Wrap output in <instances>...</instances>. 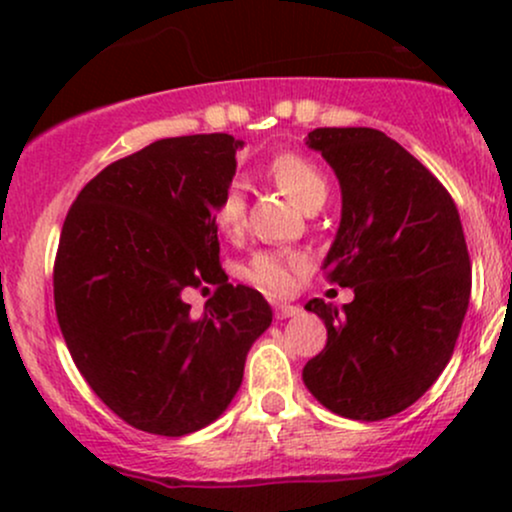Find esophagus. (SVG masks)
<instances>
[{"label": "esophagus", "instance_id": "34e87169", "mask_svg": "<svg viewBox=\"0 0 512 512\" xmlns=\"http://www.w3.org/2000/svg\"><path fill=\"white\" fill-rule=\"evenodd\" d=\"M274 313H276V320H286V317H296L298 313H301V308H298V305H291V303H276Z\"/></svg>", "mask_w": 512, "mask_h": 512}]
</instances>
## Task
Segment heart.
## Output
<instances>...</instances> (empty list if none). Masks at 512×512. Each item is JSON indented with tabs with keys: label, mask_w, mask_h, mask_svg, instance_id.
<instances>
[{
	"label": "heart",
	"mask_w": 512,
	"mask_h": 512,
	"mask_svg": "<svg viewBox=\"0 0 512 512\" xmlns=\"http://www.w3.org/2000/svg\"><path fill=\"white\" fill-rule=\"evenodd\" d=\"M267 175L274 180V185L281 192H286L298 207L313 211L322 207L330 192L322 170L308 158L296 154L276 156L269 163ZM245 221V195L240 185H228L223 190L214 207V223L226 236H236ZM303 267V260L298 255H286V252H260L248 262L245 276L255 286L264 291L284 293L293 286V276Z\"/></svg>",
	"instance_id": "b5f03b06"
}]
</instances>
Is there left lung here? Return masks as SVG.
Instances as JSON below:
<instances>
[{"label": "left lung", "mask_w": 512, "mask_h": 512, "mask_svg": "<svg viewBox=\"0 0 512 512\" xmlns=\"http://www.w3.org/2000/svg\"><path fill=\"white\" fill-rule=\"evenodd\" d=\"M339 180L342 219L322 269L354 289L342 310L320 298L327 344L303 368L322 407L380 421L416 402L448 366L472 291L460 214L440 182L370 127H322L305 139Z\"/></svg>", "instance_id": "1"}]
</instances>
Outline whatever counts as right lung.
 <instances>
[{"mask_svg":"<svg viewBox=\"0 0 512 512\" xmlns=\"http://www.w3.org/2000/svg\"><path fill=\"white\" fill-rule=\"evenodd\" d=\"M231 134L161 139L101 170L64 219L55 310L91 390L122 421L185 436L216 421L272 325L260 291L228 284L214 207L236 175ZM216 283L202 318L181 293Z\"/></svg>","mask_w":512,"mask_h":512,"instance_id":"add662e5","label":"right lung"}]
</instances>
